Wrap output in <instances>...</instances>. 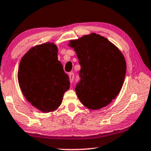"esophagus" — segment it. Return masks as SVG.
Here are the masks:
<instances>
[{
	"instance_id": "1",
	"label": "esophagus",
	"mask_w": 151,
	"mask_h": 151,
	"mask_svg": "<svg viewBox=\"0 0 151 151\" xmlns=\"http://www.w3.org/2000/svg\"><path fill=\"white\" fill-rule=\"evenodd\" d=\"M69 81H70L71 83L73 82V78H74V74L73 72H71L69 73Z\"/></svg>"
}]
</instances>
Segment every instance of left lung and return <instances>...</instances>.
I'll return each instance as SVG.
<instances>
[{"mask_svg":"<svg viewBox=\"0 0 151 151\" xmlns=\"http://www.w3.org/2000/svg\"><path fill=\"white\" fill-rule=\"evenodd\" d=\"M81 66V80L76 87L83 106L97 110L114 100L121 90L126 73L122 52L105 37L92 33L69 41Z\"/></svg>","mask_w":151,"mask_h":151,"instance_id":"left-lung-1","label":"left lung"}]
</instances>
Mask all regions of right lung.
Returning <instances> with one entry per match:
<instances>
[{
  "instance_id": "obj_1",
  "label": "right lung",
  "mask_w": 151,
  "mask_h": 151,
  "mask_svg": "<svg viewBox=\"0 0 151 151\" xmlns=\"http://www.w3.org/2000/svg\"><path fill=\"white\" fill-rule=\"evenodd\" d=\"M57 53L58 48L53 42L33 46L22 58L18 69V82L23 94L43 113L59 108L70 85Z\"/></svg>"
}]
</instances>
